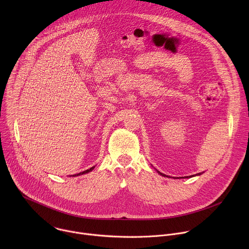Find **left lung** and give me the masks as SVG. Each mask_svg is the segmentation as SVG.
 Masks as SVG:
<instances>
[{
  "instance_id": "left-lung-1",
  "label": "left lung",
  "mask_w": 249,
  "mask_h": 249,
  "mask_svg": "<svg viewBox=\"0 0 249 249\" xmlns=\"http://www.w3.org/2000/svg\"><path fill=\"white\" fill-rule=\"evenodd\" d=\"M157 170V169H156ZM158 171V173L159 174H160V175H162V176H166V177H168L167 175H165V174H163V173H161V172H160L159 170H157ZM202 173H204V172H200V173H197V174H194V175H190V176H184V177H180V178H190V177H193V176H196V175H201Z\"/></svg>"
}]
</instances>
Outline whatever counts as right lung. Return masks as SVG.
Instances as JSON below:
<instances>
[{
  "instance_id": "add662e5",
  "label": "right lung",
  "mask_w": 249,
  "mask_h": 249,
  "mask_svg": "<svg viewBox=\"0 0 249 249\" xmlns=\"http://www.w3.org/2000/svg\"><path fill=\"white\" fill-rule=\"evenodd\" d=\"M95 167V165L94 166H92V167H90L89 169H87V170H85V171H83V172H80V173H77V174H74L73 176H79V175H83V174H86V173H89V172H90V171H92V169Z\"/></svg>"
}]
</instances>
